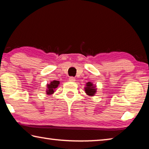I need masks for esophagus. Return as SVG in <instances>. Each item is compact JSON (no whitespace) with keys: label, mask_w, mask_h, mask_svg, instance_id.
<instances>
[{"label":"esophagus","mask_w":149,"mask_h":149,"mask_svg":"<svg viewBox=\"0 0 149 149\" xmlns=\"http://www.w3.org/2000/svg\"><path fill=\"white\" fill-rule=\"evenodd\" d=\"M69 81H71V82H74L75 81V79L74 77H70L69 78Z\"/></svg>","instance_id":"1"}]
</instances>
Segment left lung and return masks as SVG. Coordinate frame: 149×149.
<instances>
[{
    "instance_id": "8db88e82",
    "label": "left lung",
    "mask_w": 149,
    "mask_h": 149,
    "mask_svg": "<svg viewBox=\"0 0 149 149\" xmlns=\"http://www.w3.org/2000/svg\"><path fill=\"white\" fill-rule=\"evenodd\" d=\"M84 89L85 93L89 97H93L97 93V86L93 84L92 82H87Z\"/></svg>"
}]
</instances>
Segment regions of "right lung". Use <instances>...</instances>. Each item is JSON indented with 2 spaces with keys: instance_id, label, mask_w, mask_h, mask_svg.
<instances>
[{
  "instance_id": "add662e5",
  "label": "right lung",
  "mask_w": 149,
  "mask_h": 149,
  "mask_svg": "<svg viewBox=\"0 0 149 149\" xmlns=\"http://www.w3.org/2000/svg\"><path fill=\"white\" fill-rule=\"evenodd\" d=\"M60 81H59L53 80L52 81H50L49 84L47 85V89H46V95H50L53 94L56 88L59 86Z\"/></svg>"
}]
</instances>
